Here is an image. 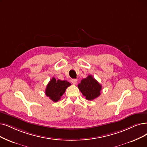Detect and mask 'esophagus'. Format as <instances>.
Returning a JSON list of instances; mask_svg holds the SVG:
<instances>
[{"mask_svg": "<svg viewBox=\"0 0 147 147\" xmlns=\"http://www.w3.org/2000/svg\"><path fill=\"white\" fill-rule=\"evenodd\" d=\"M71 82H72V84H77V79H72L71 80Z\"/></svg>", "mask_w": 147, "mask_h": 147, "instance_id": "esophagus-1", "label": "esophagus"}]
</instances>
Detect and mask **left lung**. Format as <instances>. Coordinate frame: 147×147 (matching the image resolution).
Instances as JSON below:
<instances>
[{
	"label": "left lung",
	"mask_w": 147,
	"mask_h": 147,
	"mask_svg": "<svg viewBox=\"0 0 147 147\" xmlns=\"http://www.w3.org/2000/svg\"><path fill=\"white\" fill-rule=\"evenodd\" d=\"M78 89L87 100H93L101 95L102 86L92 75H89L81 81Z\"/></svg>",
	"instance_id": "left-lung-1"
}]
</instances>
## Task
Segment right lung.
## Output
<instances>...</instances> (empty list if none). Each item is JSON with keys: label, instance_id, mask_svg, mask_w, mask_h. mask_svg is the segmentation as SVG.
Wrapping results in <instances>:
<instances>
[{"label": "right lung", "instance_id": "add662e5", "mask_svg": "<svg viewBox=\"0 0 147 147\" xmlns=\"http://www.w3.org/2000/svg\"><path fill=\"white\" fill-rule=\"evenodd\" d=\"M71 84L67 81L57 80L53 77L46 86L45 94L52 101L57 102L60 100L61 96L65 92L66 89Z\"/></svg>", "mask_w": 147, "mask_h": 147}]
</instances>
